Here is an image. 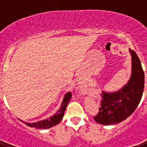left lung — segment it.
Masks as SVG:
<instances>
[{"label":"left lung","instance_id":"left-lung-1","mask_svg":"<svg viewBox=\"0 0 147 147\" xmlns=\"http://www.w3.org/2000/svg\"><path fill=\"white\" fill-rule=\"evenodd\" d=\"M132 57V76L127 85L114 93L103 92L98 113L94 120L110 125L125 120L140 103L144 88V72L137 54L129 49Z\"/></svg>","mask_w":147,"mask_h":147}]
</instances>
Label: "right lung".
Masks as SVG:
<instances>
[{
  "mask_svg": "<svg viewBox=\"0 0 147 147\" xmlns=\"http://www.w3.org/2000/svg\"><path fill=\"white\" fill-rule=\"evenodd\" d=\"M71 96H72V94L71 93L68 92L65 94V98L63 99V102H62V105H61V107L59 110L57 111V113L54 115L52 117L49 118V119H46V120L40 121L35 122V123H26L25 121H23L20 120V121L23 122L24 124H26V125H28L30 127H34V128H37V129H48V128H51V127H54V126L57 125L60 122V121L62 120V119L63 118V115H64V113L65 111L66 107H67V103L71 99Z\"/></svg>",
  "mask_w": 147,
  "mask_h": 147,
  "instance_id": "right-lung-1",
  "label": "right lung"
}]
</instances>
